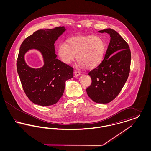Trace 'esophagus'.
Instances as JSON below:
<instances>
[{"mask_svg": "<svg viewBox=\"0 0 151 151\" xmlns=\"http://www.w3.org/2000/svg\"><path fill=\"white\" fill-rule=\"evenodd\" d=\"M74 74H75V75H76V76H79L80 75V72L78 71H74Z\"/></svg>", "mask_w": 151, "mask_h": 151, "instance_id": "esophagus-1", "label": "esophagus"}]
</instances>
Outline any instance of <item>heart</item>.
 <instances>
[{"label": "heart", "mask_w": 151, "mask_h": 151, "mask_svg": "<svg viewBox=\"0 0 151 151\" xmlns=\"http://www.w3.org/2000/svg\"><path fill=\"white\" fill-rule=\"evenodd\" d=\"M105 51V43L98 36L74 37L67 43L60 42L57 48L58 55L60 60L70 65L76 58L81 67L93 69L100 65Z\"/></svg>", "instance_id": "b5f03b06"}]
</instances>
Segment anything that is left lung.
I'll return each instance as SVG.
<instances>
[{
	"label": "left lung",
	"instance_id": "8db88e82",
	"mask_svg": "<svg viewBox=\"0 0 151 151\" xmlns=\"http://www.w3.org/2000/svg\"><path fill=\"white\" fill-rule=\"evenodd\" d=\"M99 32L109 34L110 42L101 63L88 73L92 83L86 93L94 102L108 104L119 94L128 79L131 51L128 43L114 30Z\"/></svg>",
	"mask_w": 151,
	"mask_h": 151
}]
</instances>
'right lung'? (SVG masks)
I'll return each instance as SVG.
<instances>
[{
    "mask_svg": "<svg viewBox=\"0 0 151 151\" xmlns=\"http://www.w3.org/2000/svg\"><path fill=\"white\" fill-rule=\"evenodd\" d=\"M65 30V27L37 30L20 46L17 73L25 93L34 104L44 106L56 104L63 94L65 81L73 78V68L57 59L55 53V42ZM33 48L43 55L44 65L41 68H31L24 62V54Z\"/></svg>",
    "mask_w": 151,
    "mask_h": 151,
    "instance_id": "obj_1",
    "label": "right lung"
}]
</instances>
